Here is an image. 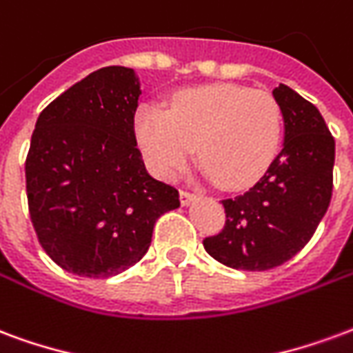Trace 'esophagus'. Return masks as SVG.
<instances>
[{"label": "esophagus", "mask_w": 353, "mask_h": 353, "mask_svg": "<svg viewBox=\"0 0 353 353\" xmlns=\"http://www.w3.org/2000/svg\"><path fill=\"white\" fill-rule=\"evenodd\" d=\"M195 197H197V195H195L194 192H188V190H180V203H182V205H190V203L194 201Z\"/></svg>", "instance_id": "1"}]
</instances>
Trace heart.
Wrapping results in <instances>:
<instances>
[{
  "label": "heart",
  "mask_w": 353,
  "mask_h": 353,
  "mask_svg": "<svg viewBox=\"0 0 353 353\" xmlns=\"http://www.w3.org/2000/svg\"><path fill=\"white\" fill-rule=\"evenodd\" d=\"M135 135L148 167L173 180L194 158L223 190H243L269 169L282 141V110L267 92L208 84L173 95L169 109L143 105Z\"/></svg>",
  "instance_id": "b5f03b06"
}]
</instances>
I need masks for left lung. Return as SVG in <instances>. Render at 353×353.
Returning <instances> with one entry per match:
<instances>
[{
    "instance_id": "obj_1",
    "label": "left lung",
    "mask_w": 353,
    "mask_h": 353,
    "mask_svg": "<svg viewBox=\"0 0 353 353\" xmlns=\"http://www.w3.org/2000/svg\"><path fill=\"white\" fill-rule=\"evenodd\" d=\"M272 95L284 146L246 194L223 199L225 225L203 241L212 258L243 271L279 267L305 248L333 194L335 139L320 110L285 84Z\"/></svg>"
}]
</instances>
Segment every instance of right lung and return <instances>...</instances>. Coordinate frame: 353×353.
I'll return each instance as SVG.
<instances>
[{"mask_svg":"<svg viewBox=\"0 0 353 353\" xmlns=\"http://www.w3.org/2000/svg\"><path fill=\"white\" fill-rule=\"evenodd\" d=\"M133 69H97L46 105L26 158V194L43 250L63 271L109 279L143 258L179 190L152 179L135 137Z\"/></svg>","mask_w":353,"mask_h":353,"instance_id":"add662e5","label":"right lung"}]
</instances>
